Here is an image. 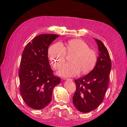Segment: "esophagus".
<instances>
[{
	"label": "esophagus",
	"mask_w": 127,
	"mask_h": 127,
	"mask_svg": "<svg viewBox=\"0 0 127 127\" xmlns=\"http://www.w3.org/2000/svg\"><path fill=\"white\" fill-rule=\"evenodd\" d=\"M66 80H67V81H73V79H71V78H66Z\"/></svg>",
	"instance_id": "34e87169"
}]
</instances>
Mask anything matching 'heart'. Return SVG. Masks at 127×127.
<instances>
[{"mask_svg": "<svg viewBox=\"0 0 127 127\" xmlns=\"http://www.w3.org/2000/svg\"><path fill=\"white\" fill-rule=\"evenodd\" d=\"M66 54H73L70 59L72 63L64 64L59 69L58 74L61 76H74L80 71L87 73L94 68L97 61L96 51L84 41L75 38L69 40L64 46L57 42L49 48L48 57L54 68H59L65 62Z\"/></svg>", "mask_w": 127, "mask_h": 127, "instance_id": "b5f03b06", "label": "heart"}]
</instances>
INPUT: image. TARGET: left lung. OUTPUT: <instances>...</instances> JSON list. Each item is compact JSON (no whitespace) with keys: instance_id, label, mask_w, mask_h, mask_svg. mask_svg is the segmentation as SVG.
Instances as JSON below:
<instances>
[{"instance_id":"8db88e82","label":"left lung","mask_w":127,"mask_h":127,"mask_svg":"<svg viewBox=\"0 0 127 127\" xmlns=\"http://www.w3.org/2000/svg\"><path fill=\"white\" fill-rule=\"evenodd\" d=\"M95 40L99 50L95 66L89 74L74 80L76 90L73 102L77 110L82 113L97 108L104 100L108 87L111 68L110 55L104 44L99 40Z\"/></svg>"}]
</instances>
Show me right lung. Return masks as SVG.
<instances>
[{
  "mask_svg": "<svg viewBox=\"0 0 127 127\" xmlns=\"http://www.w3.org/2000/svg\"><path fill=\"white\" fill-rule=\"evenodd\" d=\"M55 34H42L33 38L26 46L19 69L20 91L29 107L44 109L51 100L53 90L61 82L49 64L48 48L59 37Z\"/></svg>",
  "mask_w": 127,
  "mask_h": 127,
  "instance_id": "obj_1",
  "label": "right lung"
}]
</instances>
